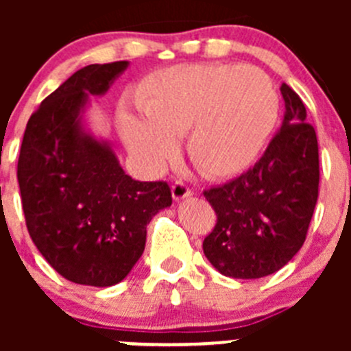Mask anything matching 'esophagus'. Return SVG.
<instances>
[{"mask_svg": "<svg viewBox=\"0 0 351 351\" xmlns=\"http://www.w3.org/2000/svg\"><path fill=\"white\" fill-rule=\"evenodd\" d=\"M171 193H173V198H175V200H182V198L192 195V190H190V186L186 185V183L175 182L171 185Z\"/></svg>", "mask_w": 351, "mask_h": 351, "instance_id": "esophagus-1", "label": "esophagus"}]
</instances>
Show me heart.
<instances>
[{"label": "heart", "mask_w": 351, "mask_h": 351, "mask_svg": "<svg viewBox=\"0 0 351 351\" xmlns=\"http://www.w3.org/2000/svg\"><path fill=\"white\" fill-rule=\"evenodd\" d=\"M146 117L122 112L127 146L158 168L189 132V156L198 171L228 178L250 168L274 134L280 100L267 73L254 66L180 64L156 71L141 86Z\"/></svg>", "instance_id": "b5f03b06"}]
</instances>
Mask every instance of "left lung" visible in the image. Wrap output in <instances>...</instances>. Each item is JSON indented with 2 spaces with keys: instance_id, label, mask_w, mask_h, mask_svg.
Returning <instances> with one entry per match:
<instances>
[{
  "instance_id": "8db88e82",
  "label": "left lung",
  "mask_w": 351,
  "mask_h": 351,
  "mask_svg": "<svg viewBox=\"0 0 351 351\" xmlns=\"http://www.w3.org/2000/svg\"><path fill=\"white\" fill-rule=\"evenodd\" d=\"M284 123L260 161L238 178L205 190L217 222L204 239L215 270L261 278L285 267L306 241L319 195L316 130L299 95L282 84Z\"/></svg>"
}]
</instances>
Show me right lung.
I'll return each mask as SVG.
<instances>
[{
    "instance_id": "add662e5",
    "label": "right lung",
    "mask_w": 351,
    "mask_h": 351,
    "mask_svg": "<svg viewBox=\"0 0 351 351\" xmlns=\"http://www.w3.org/2000/svg\"><path fill=\"white\" fill-rule=\"evenodd\" d=\"M127 64L76 71L32 113L23 134L16 176L28 234L74 284L123 280L146 246V226L173 202L168 183L132 180L107 143L81 129L88 93H105Z\"/></svg>"
}]
</instances>
